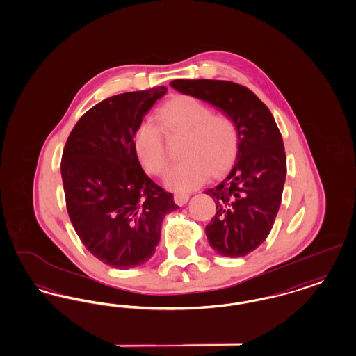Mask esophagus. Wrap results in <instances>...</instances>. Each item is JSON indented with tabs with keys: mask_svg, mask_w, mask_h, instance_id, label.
<instances>
[{
	"mask_svg": "<svg viewBox=\"0 0 356 356\" xmlns=\"http://www.w3.org/2000/svg\"><path fill=\"white\" fill-rule=\"evenodd\" d=\"M188 199H189V195H185V193H175V196H173L175 202H176L177 205H180V207L186 204Z\"/></svg>",
	"mask_w": 356,
	"mask_h": 356,
	"instance_id": "obj_1",
	"label": "esophagus"
}]
</instances>
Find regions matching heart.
<instances>
[{
  "label": "heart",
  "instance_id": "b5f03b06",
  "mask_svg": "<svg viewBox=\"0 0 356 356\" xmlns=\"http://www.w3.org/2000/svg\"><path fill=\"white\" fill-rule=\"evenodd\" d=\"M159 124L144 120L134 134V145L144 168L160 176L168 159L163 131L183 134L180 156L165 175V184L173 191L188 192L205 181L208 175L227 171L237 151L238 129L224 113H212L204 102L180 95L167 102L156 113Z\"/></svg>",
  "mask_w": 356,
  "mask_h": 356
}]
</instances>
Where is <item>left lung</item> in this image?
Listing matches in <instances>:
<instances>
[{
	"label": "left lung",
	"mask_w": 356,
	"mask_h": 356,
	"mask_svg": "<svg viewBox=\"0 0 356 356\" xmlns=\"http://www.w3.org/2000/svg\"><path fill=\"white\" fill-rule=\"evenodd\" d=\"M171 86L213 104L237 126L236 161L227 177L205 191L216 202L205 234L218 254L246 256L268 238L281 205L286 179L281 132L266 104L245 86L211 79H175Z\"/></svg>",
	"instance_id": "1"
}]
</instances>
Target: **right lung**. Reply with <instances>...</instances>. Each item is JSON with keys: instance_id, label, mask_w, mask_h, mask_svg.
<instances>
[{"instance_id": "right-lung-1", "label": "right lung", "mask_w": 356, "mask_h": 356, "mask_svg": "<svg viewBox=\"0 0 356 356\" xmlns=\"http://www.w3.org/2000/svg\"><path fill=\"white\" fill-rule=\"evenodd\" d=\"M167 92L164 86L102 100L76 122L65 144L60 173L67 213L86 249L115 269L154 256L173 195L143 171L135 129Z\"/></svg>"}]
</instances>
